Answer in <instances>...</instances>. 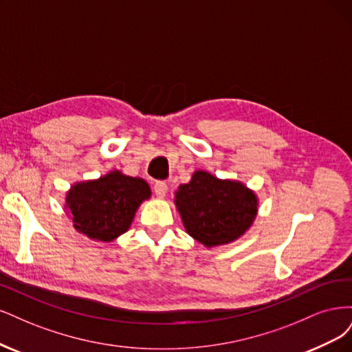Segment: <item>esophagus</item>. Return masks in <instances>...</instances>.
Returning <instances> with one entry per match:
<instances>
[{"label":"esophagus","mask_w":352,"mask_h":352,"mask_svg":"<svg viewBox=\"0 0 352 352\" xmlns=\"http://www.w3.org/2000/svg\"><path fill=\"white\" fill-rule=\"evenodd\" d=\"M153 190H155V195H156V197L164 199V197L166 196L168 186H166V183H164V181H156Z\"/></svg>","instance_id":"1"}]
</instances>
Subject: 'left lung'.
I'll return each instance as SVG.
<instances>
[{"instance_id": "left-lung-1", "label": "left lung", "mask_w": 352, "mask_h": 352, "mask_svg": "<svg viewBox=\"0 0 352 352\" xmlns=\"http://www.w3.org/2000/svg\"><path fill=\"white\" fill-rule=\"evenodd\" d=\"M174 203L190 236L205 247L243 236L258 212V199L241 181L221 179L199 169L175 191Z\"/></svg>"}]
</instances>
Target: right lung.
Returning a JSON list of instances; mask_svg holds the SVG:
<instances>
[{"mask_svg": "<svg viewBox=\"0 0 352 352\" xmlns=\"http://www.w3.org/2000/svg\"><path fill=\"white\" fill-rule=\"evenodd\" d=\"M151 195L143 178L114 169L96 179L74 183L65 192L64 208L78 232L111 243L130 230L135 212Z\"/></svg>", "mask_w": 352, "mask_h": 352, "instance_id": "right-lung-1", "label": "right lung"}]
</instances>
